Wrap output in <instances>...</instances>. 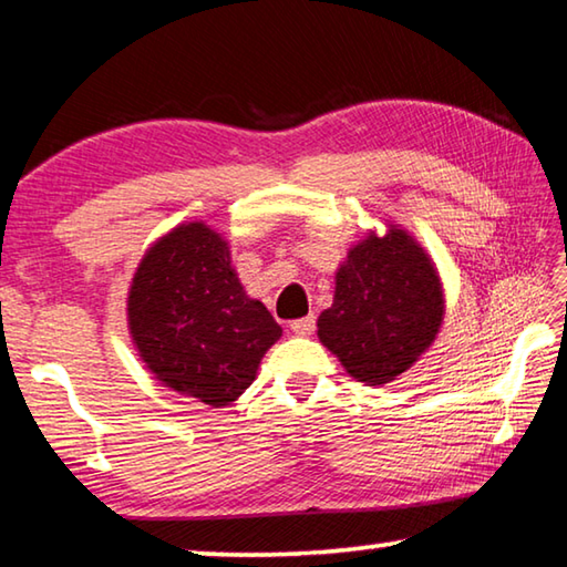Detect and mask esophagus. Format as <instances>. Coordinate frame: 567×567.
<instances>
[{
  "label": "esophagus",
  "mask_w": 567,
  "mask_h": 567,
  "mask_svg": "<svg viewBox=\"0 0 567 567\" xmlns=\"http://www.w3.org/2000/svg\"><path fill=\"white\" fill-rule=\"evenodd\" d=\"M290 330H292L295 334H300V338H307V334H312V330H315V315H307V318L295 320V322L290 324Z\"/></svg>",
  "instance_id": "obj_1"
}]
</instances>
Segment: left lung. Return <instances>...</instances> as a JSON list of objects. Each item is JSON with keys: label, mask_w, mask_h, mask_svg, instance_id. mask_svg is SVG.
<instances>
[{"label": "left lung", "mask_w": 567, "mask_h": 567, "mask_svg": "<svg viewBox=\"0 0 567 567\" xmlns=\"http://www.w3.org/2000/svg\"><path fill=\"white\" fill-rule=\"evenodd\" d=\"M445 300L435 265L405 229L370 233L334 275V300L318 338L348 375L385 385L405 372L443 324Z\"/></svg>", "instance_id": "1"}]
</instances>
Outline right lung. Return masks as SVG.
I'll return each instance as SVG.
<instances>
[{
  "label": "right lung",
  "mask_w": 567,
  "mask_h": 567,
  "mask_svg": "<svg viewBox=\"0 0 567 567\" xmlns=\"http://www.w3.org/2000/svg\"><path fill=\"white\" fill-rule=\"evenodd\" d=\"M130 334L162 385L213 408L252 385L280 340L270 310L247 297L229 247L205 223H187L142 257L127 297Z\"/></svg>",
  "instance_id": "right-lung-1"
}]
</instances>
